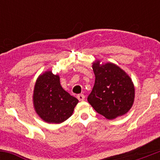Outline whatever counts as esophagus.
<instances>
[{"instance_id": "34e87169", "label": "esophagus", "mask_w": 160, "mask_h": 160, "mask_svg": "<svg viewBox=\"0 0 160 160\" xmlns=\"http://www.w3.org/2000/svg\"><path fill=\"white\" fill-rule=\"evenodd\" d=\"M77 98H78V100L80 101H83L85 100V96L81 93V94L77 95Z\"/></svg>"}]
</instances>
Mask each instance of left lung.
Segmentation results:
<instances>
[{"instance_id":"obj_1","label":"left lung","mask_w":160,"mask_h":160,"mask_svg":"<svg viewBox=\"0 0 160 160\" xmlns=\"http://www.w3.org/2000/svg\"><path fill=\"white\" fill-rule=\"evenodd\" d=\"M92 68L95 83L88 98L90 105L108 120L126 114L135 100V86L131 77L113 62L101 63L98 59Z\"/></svg>"}]
</instances>
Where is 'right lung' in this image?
<instances>
[{
    "mask_svg": "<svg viewBox=\"0 0 160 160\" xmlns=\"http://www.w3.org/2000/svg\"><path fill=\"white\" fill-rule=\"evenodd\" d=\"M34 109L42 120L60 124L72 114L79 101L62 88L59 74L46 70L35 81L32 96Z\"/></svg>",
    "mask_w": 160,
    "mask_h": 160,
    "instance_id": "1",
    "label": "right lung"
}]
</instances>
